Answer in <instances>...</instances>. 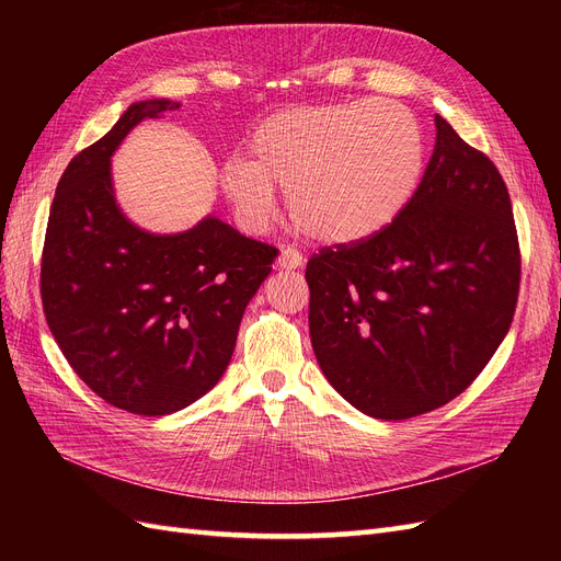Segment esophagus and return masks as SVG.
I'll use <instances>...</instances> for the list:
<instances>
[{"mask_svg":"<svg viewBox=\"0 0 561 561\" xmlns=\"http://www.w3.org/2000/svg\"><path fill=\"white\" fill-rule=\"evenodd\" d=\"M301 264H304V257L295 248H283L280 254H278V260H276V266L278 268H287V271L299 268Z\"/></svg>","mask_w":561,"mask_h":561,"instance_id":"1","label":"esophagus"}]
</instances>
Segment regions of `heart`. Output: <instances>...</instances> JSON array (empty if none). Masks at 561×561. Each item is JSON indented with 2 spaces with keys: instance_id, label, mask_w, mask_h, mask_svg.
<instances>
[{
  "instance_id": "obj_1",
  "label": "heart",
  "mask_w": 561,
  "mask_h": 561,
  "mask_svg": "<svg viewBox=\"0 0 561 561\" xmlns=\"http://www.w3.org/2000/svg\"><path fill=\"white\" fill-rule=\"evenodd\" d=\"M426 165L416 116L386 100L278 112L252 130L245 159L219 168V190L239 222L264 231L287 192L297 227L348 245L386 229L412 201Z\"/></svg>"
}]
</instances>
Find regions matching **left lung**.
I'll list each match as a JSON object with an SVG mask.
<instances>
[{"mask_svg": "<svg viewBox=\"0 0 561 561\" xmlns=\"http://www.w3.org/2000/svg\"><path fill=\"white\" fill-rule=\"evenodd\" d=\"M435 128L426 173L393 222L307 264L322 375L355 410L386 421L463 393L511 330L519 293L501 173L439 114Z\"/></svg>", "mask_w": 561, "mask_h": 561, "instance_id": "obj_1", "label": "left lung"}]
</instances>
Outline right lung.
<instances>
[{"instance_id":"obj_1","label":"right lung","mask_w":561,"mask_h":561,"mask_svg":"<svg viewBox=\"0 0 561 561\" xmlns=\"http://www.w3.org/2000/svg\"><path fill=\"white\" fill-rule=\"evenodd\" d=\"M178 110L140 100L79 151L56 186L42 257L44 313L67 363L93 393L140 416L180 412L222 379L278 252L215 215L154 233L118 206L114 151L145 118Z\"/></svg>"}]
</instances>
